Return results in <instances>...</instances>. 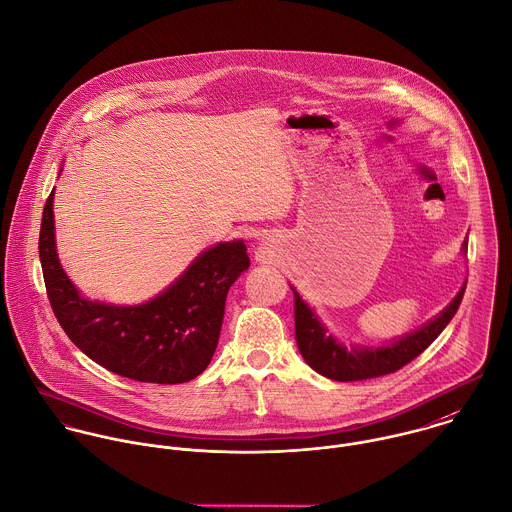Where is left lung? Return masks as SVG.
I'll return each mask as SVG.
<instances>
[{"label":"left lung","instance_id":"8db88e82","mask_svg":"<svg viewBox=\"0 0 512 512\" xmlns=\"http://www.w3.org/2000/svg\"><path fill=\"white\" fill-rule=\"evenodd\" d=\"M467 242H463V256H467ZM467 282H463L457 296L429 322L419 326L417 330L395 338L383 341L379 345H345L318 316V312L294 292V322H296V341L306 363L324 377L334 381H359L371 379L379 375L393 373L415 359L421 351H425L433 340L445 330V326L453 320L463 300Z\"/></svg>","mask_w":512,"mask_h":512}]
</instances>
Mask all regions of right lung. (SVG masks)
<instances>
[{"label": "right lung", "instance_id": "add662e5", "mask_svg": "<svg viewBox=\"0 0 512 512\" xmlns=\"http://www.w3.org/2000/svg\"><path fill=\"white\" fill-rule=\"evenodd\" d=\"M53 198L55 188L43 208L39 260L51 308L69 340L99 365L135 381L174 385L198 377L216 351L228 290L250 268L244 240L202 250L147 302L109 304L83 296L63 270Z\"/></svg>", "mask_w": 512, "mask_h": 512}]
</instances>
